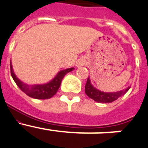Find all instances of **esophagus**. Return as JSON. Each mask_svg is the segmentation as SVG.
<instances>
[{"label": "esophagus", "mask_w": 148, "mask_h": 148, "mask_svg": "<svg viewBox=\"0 0 148 148\" xmlns=\"http://www.w3.org/2000/svg\"><path fill=\"white\" fill-rule=\"evenodd\" d=\"M85 60L84 59H79V60H77V66H82L85 64Z\"/></svg>", "instance_id": "obj_1"}]
</instances>
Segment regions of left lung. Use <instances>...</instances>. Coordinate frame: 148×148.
I'll use <instances>...</instances> for the list:
<instances>
[{"mask_svg": "<svg viewBox=\"0 0 148 148\" xmlns=\"http://www.w3.org/2000/svg\"><path fill=\"white\" fill-rule=\"evenodd\" d=\"M130 88V87H128L125 89L116 92H101L92 86L89 77H88L87 79L86 84L85 86V92L88 97L92 98L96 102L101 103H112L113 101H116L117 99H119L120 97L124 95L127 93V92H128Z\"/></svg>", "mask_w": 148, "mask_h": 148, "instance_id": "8db88e82", "label": "left lung"}]
</instances>
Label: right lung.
<instances>
[{
    "instance_id": "1",
    "label": "right lung",
    "mask_w": 148,
    "mask_h": 148,
    "mask_svg": "<svg viewBox=\"0 0 148 148\" xmlns=\"http://www.w3.org/2000/svg\"><path fill=\"white\" fill-rule=\"evenodd\" d=\"M73 70H74V68H70V69H67L65 70L60 71L51 81L45 83V84L28 85L21 81L20 79L15 76V74H14L13 69H12V63L10 62L11 75L19 88L29 97L35 99H41V100L49 99L55 95L60 88L62 80L65 74Z\"/></svg>"
}]
</instances>
